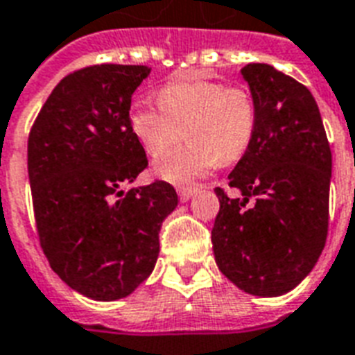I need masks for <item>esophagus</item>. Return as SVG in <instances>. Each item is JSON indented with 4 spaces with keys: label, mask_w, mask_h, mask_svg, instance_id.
I'll return each mask as SVG.
<instances>
[{
    "label": "esophagus",
    "mask_w": 355,
    "mask_h": 355,
    "mask_svg": "<svg viewBox=\"0 0 355 355\" xmlns=\"http://www.w3.org/2000/svg\"><path fill=\"white\" fill-rule=\"evenodd\" d=\"M196 191H197L196 188H178V189H177L178 199H180V201H182V202L189 201L191 197L196 196Z\"/></svg>",
    "instance_id": "obj_1"
}]
</instances>
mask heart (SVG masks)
Masks as SVG:
<instances>
[{"instance_id": "1", "label": "heart", "mask_w": 355, "mask_h": 355, "mask_svg": "<svg viewBox=\"0 0 355 355\" xmlns=\"http://www.w3.org/2000/svg\"><path fill=\"white\" fill-rule=\"evenodd\" d=\"M158 104L135 102L130 107V126L153 158L169 153L182 134L188 137L184 147L154 167L167 182H193L218 162L240 159L253 143L259 110L253 93L243 85L191 76L159 89Z\"/></svg>"}]
</instances>
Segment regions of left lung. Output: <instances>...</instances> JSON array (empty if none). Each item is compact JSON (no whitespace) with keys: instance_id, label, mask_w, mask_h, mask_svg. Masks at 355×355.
<instances>
[{"instance_id":"1","label":"left lung","mask_w":355,"mask_h":355,"mask_svg":"<svg viewBox=\"0 0 355 355\" xmlns=\"http://www.w3.org/2000/svg\"><path fill=\"white\" fill-rule=\"evenodd\" d=\"M242 76L259 123L229 175L242 197L216 188L214 257L240 291L274 297L300 285L326 245L331 150L309 89L264 63L245 64Z\"/></svg>"}]
</instances>
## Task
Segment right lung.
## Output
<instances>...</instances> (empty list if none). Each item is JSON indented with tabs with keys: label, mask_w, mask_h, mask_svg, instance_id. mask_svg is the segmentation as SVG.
I'll return each instance as SVG.
<instances>
[{
	"label": "right lung",
	"mask_w": 355,
	"mask_h": 355,
	"mask_svg": "<svg viewBox=\"0 0 355 355\" xmlns=\"http://www.w3.org/2000/svg\"><path fill=\"white\" fill-rule=\"evenodd\" d=\"M145 64H93L64 76L35 119L27 173L40 248L83 296L121 300L153 274L159 227L177 208L169 182L121 189L148 166L130 126Z\"/></svg>",
	"instance_id": "1"
}]
</instances>
